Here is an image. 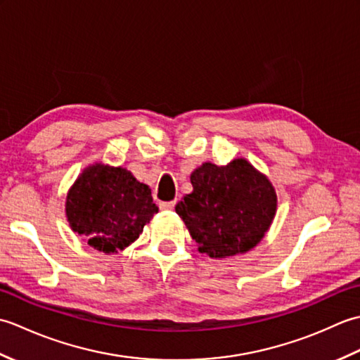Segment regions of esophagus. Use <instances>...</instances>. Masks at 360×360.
<instances>
[{
    "mask_svg": "<svg viewBox=\"0 0 360 360\" xmlns=\"http://www.w3.org/2000/svg\"><path fill=\"white\" fill-rule=\"evenodd\" d=\"M174 202L176 201H165V202H160L159 207L160 210H172L174 207Z\"/></svg>",
    "mask_w": 360,
    "mask_h": 360,
    "instance_id": "esophagus-1",
    "label": "esophagus"
}]
</instances>
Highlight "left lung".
<instances>
[{
    "label": "left lung",
    "mask_w": 360,
    "mask_h": 360,
    "mask_svg": "<svg viewBox=\"0 0 360 360\" xmlns=\"http://www.w3.org/2000/svg\"><path fill=\"white\" fill-rule=\"evenodd\" d=\"M193 192L176 204L198 250L227 258L254 249L277 213V193L248 159L227 165L204 162L190 174Z\"/></svg>",
    "instance_id": "8db88e82"
}]
</instances>
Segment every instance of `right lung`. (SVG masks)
Returning <instances> with one entry per match:
<instances>
[{"label":"right lung","instance_id":"add662e5","mask_svg":"<svg viewBox=\"0 0 360 360\" xmlns=\"http://www.w3.org/2000/svg\"><path fill=\"white\" fill-rule=\"evenodd\" d=\"M151 188L124 167L88 165L68 190V223L103 254H117L134 243L158 213Z\"/></svg>","mask_w":360,"mask_h":360}]
</instances>
